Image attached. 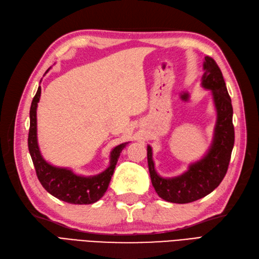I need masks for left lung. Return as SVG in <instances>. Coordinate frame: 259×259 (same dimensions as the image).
Returning a JSON list of instances; mask_svg holds the SVG:
<instances>
[{
	"instance_id": "8db88e82",
	"label": "left lung",
	"mask_w": 259,
	"mask_h": 259,
	"mask_svg": "<svg viewBox=\"0 0 259 259\" xmlns=\"http://www.w3.org/2000/svg\"><path fill=\"white\" fill-rule=\"evenodd\" d=\"M203 69L201 85L210 91L217 113L213 140L206 153L199 161L189 164L182 175L164 178L156 173L152 148L147 146L149 173L155 192L161 199L178 204L197 201L216 189L228 169L234 145L233 110L223 73L215 60L208 56L203 62Z\"/></svg>"
}]
</instances>
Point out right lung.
Wrapping results in <instances>:
<instances>
[{
    "mask_svg": "<svg viewBox=\"0 0 259 259\" xmlns=\"http://www.w3.org/2000/svg\"><path fill=\"white\" fill-rule=\"evenodd\" d=\"M50 70V69H49ZM48 70V71H49ZM46 71V72H48ZM41 97V86H38L30 108V130L28 137L29 152L35 167L36 176L44 189L61 201L71 204H93L97 202L108 189L120 153L128 143L114 147L110 152L109 166L94 176L75 174L67 167L54 166L45 161L37 144L36 108Z\"/></svg>",
    "mask_w": 259,
    "mask_h": 259,
    "instance_id": "1",
    "label": "right lung"
}]
</instances>
